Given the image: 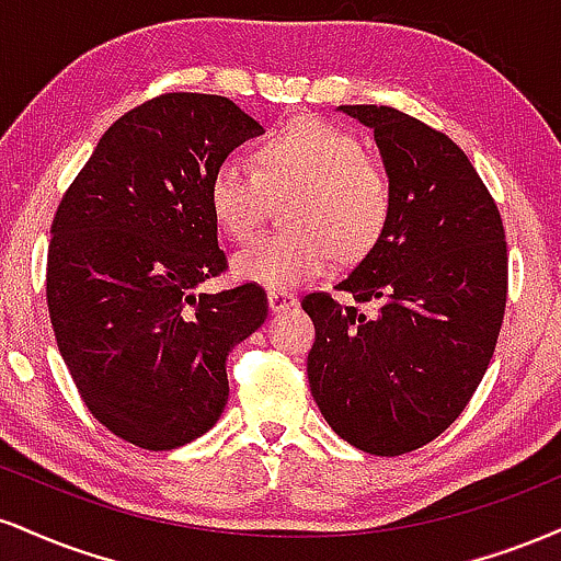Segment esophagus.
I'll use <instances>...</instances> for the list:
<instances>
[{
	"label": "esophagus",
	"instance_id": "1",
	"mask_svg": "<svg viewBox=\"0 0 561 561\" xmlns=\"http://www.w3.org/2000/svg\"><path fill=\"white\" fill-rule=\"evenodd\" d=\"M295 306H298L295 293H287V289H272V293H268V308H272L274 313L289 311V308H295Z\"/></svg>",
	"mask_w": 561,
	"mask_h": 561
}]
</instances>
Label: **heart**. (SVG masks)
<instances>
[{
	"instance_id": "1",
	"label": "heart",
	"mask_w": 561,
	"mask_h": 561,
	"mask_svg": "<svg viewBox=\"0 0 561 561\" xmlns=\"http://www.w3.org/2000/svg\"><path fill=\"white\" fill-rule=\"evenodd\" d=\"M255 171L221 160L208 182L216 227L248 242L261 229L268 195H285L289 229L250 244L234 259L244 282L295 289L334 268L362 261L382 242L396 210V184L362 139L317 118H293L253 147Z\"/></svg>"
}]
</instances>
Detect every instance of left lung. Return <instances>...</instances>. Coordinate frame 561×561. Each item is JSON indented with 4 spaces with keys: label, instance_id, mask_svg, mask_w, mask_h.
<instances>
[{
    "label": "left lung",
    "instance_id": "left-lung-1",
    "mask_svg": "<svg viewBox=\"0 0 561 561\" xmlns=\"http://www.w3.org/2000/svg\"><path fill=\"white\" fill-rule=\"evenodd\" d=\"M375 131L396 184L382 242L330 293L302 298L317 327L313 401L358 450L401 456L435 440L478 390L506 308L508 259L495 199L459 145L388 105H340Z\"/></svg>",
    "mask_w": 561,
    "mask_h": 561
}]
</instances>
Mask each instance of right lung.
<instances>
[{
    "instance_id": "right-lung-1",
    "label": "right lung",
    "mask_w": 561,
    "mask_h": 561,
    "mask_svg": "<svg viewBox=\"0 0 561 561\" xmlns=\"http://www.w3.org/2000/svg\"><path fill=\"white\" fill-rule=\"evenodd\" d=\"M259 131L227 96L160 94L102 134L57 205L47 253L57 347L94 420L139 448L208 433L229 398V351L266 321L253 282L195 293L229 268L210 173Z\"/></svg>"
}]
</instances>
